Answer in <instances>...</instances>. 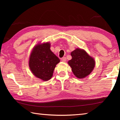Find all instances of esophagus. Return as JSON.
<instances>
[{
    "instance_id": "1",
    "label": "esophagus",
    "mask_w": 120,
    "mask_h": 120,
    "mask_svg": "<svg viewBox=\"0 0 120 120\" xmlns=\"http://www.w3.org/2000/svg\"><path fill=\"white\" fill-rule=\"evenodd\" d=\"M66 60H67V59H66L65 57H64L61 58V61L62 62H65Z\"/></svg>"
}]
</instances>
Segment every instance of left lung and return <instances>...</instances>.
I'll return each mask as SVG.
<instances>
[{
  "label": "left lung",
  "instance_id": "obj_1",
  "mask_svg": "<svg viewBox=\"0 0 120 120\" xmlns=\"http://www.w3.org/2000/svg\"><path fill=\"white\" fill-rule=\"evenodd\" d=\"M72 59L68 62L76 77L83 78L90 74L95 67V61L83 49L77 48L71 53Z\"/></svg>",
  "mask_w": 120,
  "mask_h": 120
}]
</instances>
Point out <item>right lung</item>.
Instances as JSON below:
<instances>
[{
  "label": "right lung",
  "instance_id": "add662e5",
  "mask_svg": "<svg viewBox=\"0 0 120 120\" xmlns=\"http://www.w3.org/2000/svg\"><path fill=\"white\" fill-rule=\"evenodd\" d=\"M49 43L38 44L30 56L29 65L35 76L44 81L52 78L60 59L50 49Z\"/></svg>",
  "mask_w": 120,
  "mask_h": 120
}]
</instances>
